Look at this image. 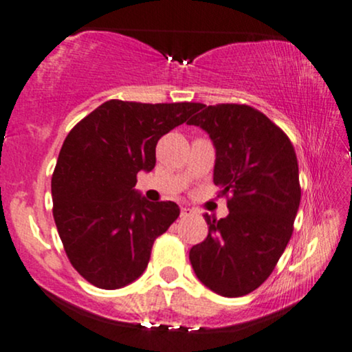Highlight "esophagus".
Here are the masks:
<instances>
[{"label":"esophagus","instance_id":"1","mask_svg":"<svg viewBox=\"0 0 352 352\" xmlns=\"http://www.w3.org/2000/svg\"><path fill=\"white\" fill-rule=\"evenodd\" d=\"M191 212H193V211H191V209H190L188 206H184V208L180 209V214H182V217H186V216H190Z\"/></svg>","mask_w":352,"mask_h":352}]
</instances>
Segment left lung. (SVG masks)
<instances>
[{
  "label": "left lung",
  "instance_id": "8db88e82",
  "mask_svg": "<svg viewBox=\"0 0 352 352\" xmlns=\"http://www.w3.org/2000/svg\"><path fill=\"white\" fill-rule=\"evenodd\" d=\"M188 124L216 149L212 180L230 195L229 214L208 222V237L191 247L190 263L208 289L224 297L250 294L273 273L300 203L294 146L271 120L248 105L199 104Z\"/></svg>",
  "mask_w": 352,
  "mask_h": 352
}]
</instances>
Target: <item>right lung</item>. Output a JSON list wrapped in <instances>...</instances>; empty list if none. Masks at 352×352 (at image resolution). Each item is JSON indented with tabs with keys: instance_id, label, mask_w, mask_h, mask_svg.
Segmentation results:
<instances>
[{
	"instance_id": "obj_1",
	"label": "right lung",
	"mask_w": 352,
	"mask_h": 352,
	"mask_svg": "<svg viewBox=\"0 0 352 352\" xmlns=\"http://www.w3.org/2000/svg\"><path fill=\"white\" fill-rule=\"evenodd\" d=\"M198 107L107 100L66 136L52 177L53 217L71 265L86 281L120 289L144 273L154 240L180 208L141 197L136 175L153 170L157 141Z\"/></svg>"
}]
</instances>
